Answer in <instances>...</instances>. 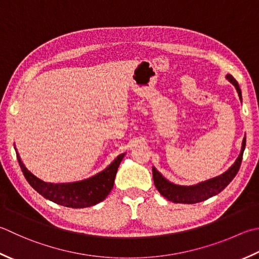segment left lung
<instances>
[{
	"mask_svg": "<svg viewBox=\"0 0 259 259\" xmlns=\"http://www.w3.org/2000/svg\"><path fill=\"white\" fill-rule=\"evenodd\" d=\"M227 78L235 85L238 95H239V99L241 100V91L239 88V84H238L237 80L232 77L231 75H227ZM245 146H246V138H244V140H242L240 155L238 156L235 164L232 165L230 168L226 171V173L215 177V179H212L206 182H202V183L193 185V186H181V185H175L173 183H170V182L164 179L159 171L154 167L153 177H154V183H155L156 189L158 190L159 193L164 197H166L167 200L174 202V203L194 204V203H199V202H202V201H205L209 199V197L220 193V192L222 190H225V187L235 179L238 170L240 168Z\"/></svg>",
	"mask_w": 259,
	"mask_h": 259,
	"instance_id": "8db88e82",
	"label": "left lung"
}]
</instances>
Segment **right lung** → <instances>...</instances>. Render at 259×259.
Instances as JSON below:
<instances>
[{"instance_id":"obj_1","label":"right lung","mask_w":259,"mask_h":259,"mask_svg":"<svg viewBox=\"0 0 259 259\" xmlns=\"http://www.w3.org/2000/svg\"><path fill=\"white\" fill-rule=\"evenodd\" d=\"M15 153H17L19 165L21 167L24 177L39 194L55 203L67 207H75V209L92 206L108 196L113 187L118 167L124 156V154L119 155L108 168L91 179L74 182V183L53 184L46 183L30 173L20 159L17 150Z\"/></svg>"}]
</instances>
